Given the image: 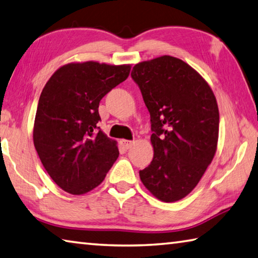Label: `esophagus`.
Here are the masks:
<instances>
[{
  "label": "esophagus",
  "mask_w": 258,
  "mask_h": 258,
  "mask_svg": "<svg viewBox=\"0 0 258 258\" xmlns=\"http://www.w3.org/2000/svg\"><path fill=\"white\" fill-rule=\"evenodd\" d=\"M120 144H121V147H123L124 149L127 150V149H130L131 147H132L133 142L132 141H128V140H121Z\"/></svg>",
  "instance_id": "obj_1"
}]
</instances>
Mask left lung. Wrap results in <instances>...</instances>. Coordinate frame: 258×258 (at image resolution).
<instances>
[{"mask_svg":"<svg viewBox=\"0 0 258 258\" xmlns=\"http://www.w3.org/2000/svg\"><path fill=\"white\" fill-rule=\"evenodd\" d=\"M131 77L141 90L153 132V159L140 178L157 199L176 202L199 184L217 151V99L194 69L172 56L139 63Z\"/></svg>","mask_w":258,"mask_h":258,"instance_id":"1","label":"left lung"}]
</instances>
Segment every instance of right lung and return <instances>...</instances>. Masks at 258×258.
I'll list each match as a JSON object with an SVG mask.
<instances>
[{"instance_id": "1", "label": "right lung", "mask_w": 258, "mask_h": 258, "mask_svg": "<svg viewBox=\"0 0 258 258\" xmlns=\"http://www.w3.org/2000/svg\"><path fill=\"white\" fill-rule=\"evenodd\" d=\"M130 71L131 65L71 63L59 68L41 91L34 144L51 179L70 194L101 184L118 158L116 142L98 126V108Z\"/></svg>"}]
</instances>
